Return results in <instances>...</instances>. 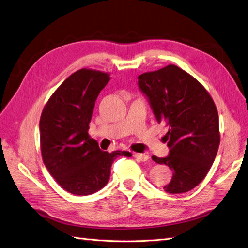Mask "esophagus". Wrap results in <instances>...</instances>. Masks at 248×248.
I'll return each instance as SVG.
<instances>
[{"label":"esophagus","instance_id":"esophagus-1","mask_svg":"<svg viewBox=\"0 0 248 248\" xmlns=\"http://www.w3.org/2000/svg\"><path fill=\"white\" fill-rule=\"evenodd\" d=\"M134 156L138 161H141V162H145L149 159V156L145 154H134Z\"/></svg>","mask_w":248,"mask_h":248}]
</instances>
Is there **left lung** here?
Here are the masks:
<instances>
[{"instance_id": "obj_1", "label": "left lung", "mask_w": 248, "mask_h": 248, "mask_svg": "<svg viewBox=\"0 0 248 248\" xmlns=\"http://www.w3.org/2000/svg\"><path fill=\"white\" fill-rule=\"evenodd\" d=\"M138 86L156 121L168 129V155L153 156L173 173L163 188L168 194L191 190L206 177L218 153L219 116L213 99L194 77L176 65L140 75Z\"/></svg>"}]
</instances>
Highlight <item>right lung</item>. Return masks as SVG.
Returning <instances> with one entry per match:
<instances>
[{"mask_svg": "<svg viewBox=\"0 0 248 248\" xmlns=\"http://www.w3.org/2000/svg\"><path fill=\"white\" fill-rule=\"evenodd\" d=\"M109 80L105 72L78 70L53 93L42 112V158L59 185L70 194L87 196L103 188L113 160L131 156L129 152H103L88 135L95 100Z\"/></svg>", "mask_w": 248, "mask_h": 248, "instance_id": "obj_1", "label": "right lung"}]
</instances>
